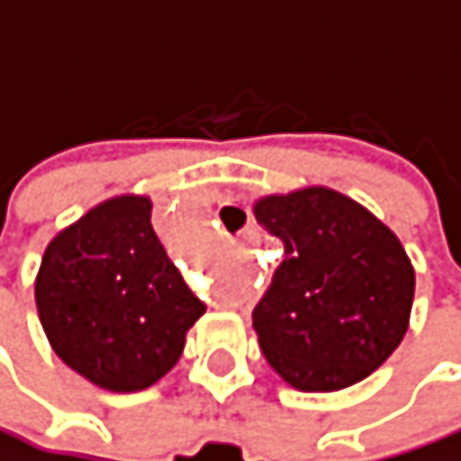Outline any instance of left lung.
Segmentation results:
<instances>
[{
  "label": "left lung",
  "instance_id": "obj_1",
  "mask_svg": "<svg viewBox=\"0 0 461 461\" xmlns=\"http://www.w3.org/2000/svg\"><path fill=\"white\" fill-rule=\"evenodd\" d=\"M254 215L284 240V259L254 309L267 364L309 393L366 380L410 325L415 270L399 238L325 185L262 196Z\"/></svg>",
  "mask_w": 461,
  "mask_h": 461
}]
</instances>
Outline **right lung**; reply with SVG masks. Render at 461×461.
I'll return each instance as SVG.
<instances>
[{
    "mask_svg": "<svg viewBox=\"0 0 461 461\" xmlns=\"http://www.w3.org/2000/svg\"><path fill=\"white\" fill-rule=\"evenodd\" d=\"M149 196L86 210L46 246L35 303L51 349L92 385L133 393L169 375L204 314L149 223Z\"/></svg>",
    "mask_w": 461,
    "mask_h": 461,
    "instance_id": "add662e5",
    "label": "right lung"
}]
</instances>
